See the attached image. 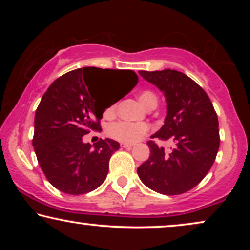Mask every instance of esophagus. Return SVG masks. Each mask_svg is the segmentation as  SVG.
<instances>
[{
	"mask_svg": "<svg viewBox=\"0 0 250 250\" xmlns=\"http://www.w3.org/2000/svg\"><path fill=\"white\" fill-rule=\"evenodd\" d=\"M121 146H122V148H125V149H131L133 145H126V143H121Z\"/></svg>",
	"mask_w": 250,
	"mask_h": 250,
	"instance_id": "esophagus-1",
	"label": "esophagus"
}]
</instances>
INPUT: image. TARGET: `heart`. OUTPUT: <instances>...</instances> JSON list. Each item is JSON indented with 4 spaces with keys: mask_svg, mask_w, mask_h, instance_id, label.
<instances>
[{
    "mask_svg": "<svg viewBox=\"0 0 250 250\" xmlns=\"http://www.w3.org/2000/svg\"><path fill=\"white\" fill-rule=\"evenodd\" d=\"M138 99L146 109H155L158 104V97L151 90H142L138 93ZM116 112V104H112L105 108V117H112ZM148 131L146 124L143 123H126L116 122L108 125L107 134L116 141L132 145L142 138Z\"/></svg>",
    "mask_w": 250,
    "mask_h": 250,
    "instance_id": "b5f03b06",
    "label": "heart"
}]
</instances>
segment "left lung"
<instances>
[{
	"label": "left lung",
	"mask_w": 250,
	"mask_h": 250,
	"mask_svg": "<svg viewBox=\"0 0 250 250\" xmlns=\"http://www.w3.org/2000/svg\"><path fill=\"white\" fill-rule=\"evenodd\" d=\"M139 74L163 92L167 104L164 125L151 138L175 143L167 155L163 146L149 141L150 157L138 168L139 177L158 193H184L201 182L216 158L217 115L206 92L186 74L172 69Z\"/></svg>",
	"instance_id": "obj_1"
}]
</instances>
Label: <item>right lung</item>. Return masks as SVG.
Returning a JSON list of instances; mask_svg holds the SVG:
<instances>
[{"label": "right lung", "instance_id": "obj_1", "mask_svg": "<svg viewBox=\"0 0 250 250\" xmlns=\"http://www.w3.org/2000/svg\"><path fill=\"white\" fill-rule=\"evenodd\" d=\"M124 82L125 97L138 84L133 70L84 67L57 78L36 109L33 146L49 182L68 194L91 192L104 182L109 159L119 149L111 139L91 146L83 142L90 131H100L109 104H99L101 83Z\"/></svg>", "mask_w": 250, "mask_h": 250}]
</instances>
